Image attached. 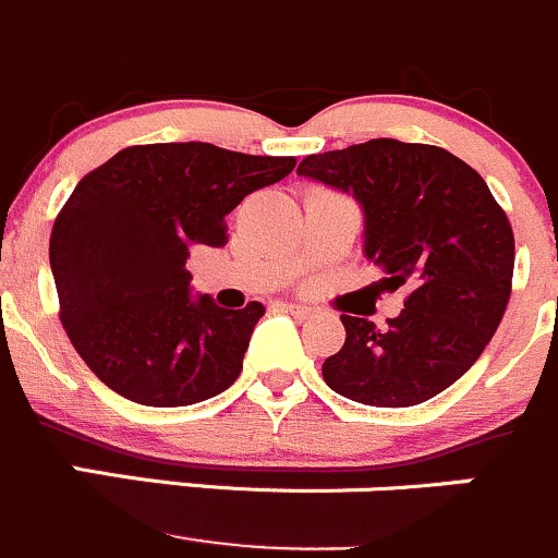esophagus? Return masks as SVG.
Instances as JSON below:
<instances>
[{"mask_svg":"<svg viewBox=\"0 0 558 558\" xmlns=\"http://www.w3.org/2000/svg\"><path fill=\"white\" fill-rule=\"evenodd\" d=\"M283 311L291 313V316H294V318H307V316H313L311 307L296 305V302H283Z\"/></svg>","mask_w":558,"mask_h":558,"instance_id":"obj_1","label":"esophagus"}]
</instances>
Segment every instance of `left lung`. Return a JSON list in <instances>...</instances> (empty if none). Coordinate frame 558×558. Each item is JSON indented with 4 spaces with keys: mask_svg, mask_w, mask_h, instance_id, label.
Returning <instances> with one entry per match:
<instances>
[{
    "mask_svg": "<svg viewBox=\"0 0 558 558\" xmlns=\"http://www.w3.org/2000/svg\"><path fill=\"white\" fill-rule=\"evenodd\" d=\"M296 174L356 198L378 286L405 289L384 329L340 316L345 343L324 360V381L381 409L445 392L477 362L510 302L515 236L483 177L447 149L398 138L307 155Z\"/></svg>",
    "mask_w": 558,
    "mask_h": 558,
    "instance_id": "8db88e82",
    "label": "left lung"
}]
</instances>
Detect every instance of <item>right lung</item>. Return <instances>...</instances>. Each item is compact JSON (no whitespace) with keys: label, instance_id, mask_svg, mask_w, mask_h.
<instances>
[{"label":"right lung","instance_id":"add662e5","mask_svg":"<svg viewBox=\"0 0 558 558\" xmlns=\"http://www.w3.org/2000/svg\"><path fill=\"white\" fill-rule=\"evenodd\" d=\"M294 158L215 144H142L89 171L53 220L59 318L106 387L142 405H191L236 381L262 302L193 296V245H226V215Z\"/></svg>","mask_w":558,"mask_h":558}]
</instances>
